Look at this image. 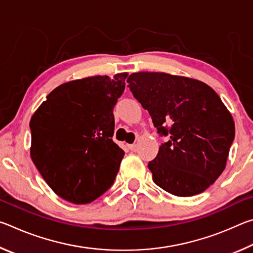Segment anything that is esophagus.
Segmentation results:
<instances>
[{"instance_id": "34e87169", "label": "esophagus", "mask_w": 253, "mask_h": 253, "mask_svg": "<svg viewBox=\"0 0 253 253\" xmlns=\"http://www.w3.org/2000/svg\"><path fill=\"white\" fill-rule=\"evenodd\" d=\"M136 147H137L136 144H129V145H128V148H129L130 151H135Z\"/></svg>"}]
</instances>
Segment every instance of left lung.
Returning a JSON list of instances; mask_svg holds the SVG:
<instances>
[{
	"instance_id": "1",
	"label": "left lung",
	"mask_w": 253,
	"mask_h": 253,
	"mask_svg": "<svg viewBox=\"0 0 253 253\" xmlns=\"http://www.w3.org/2000/svg\"><path fill=\"white\" fill-rule=\"evenodd\" d=\"M128 87L151 115L160 136H169L148 162L156 185L193 196L225 169L234 139L233 118L219 95L202 81L164 72H137Z\"/></svg>"
}]
</instances>
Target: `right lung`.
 Returning <instances> with one entry per match:
<instances>
[{"mask_svg": "<svg viewBox=\"0 0 253 253\" xmlns=\"http://www.w3.org/2000/svg\"><path fill=\"white\" fill-rule=\"evenodd\" d=\"M127 76L88 77L59 85L30 121L34 165L68 202L90 203L116 178L125 153L113 140L114 107Z\"/></svg>", "mask_w": 253, "mask_h": 253, "instance_id": "right-lung-1", "label": "right lung"}]
</instances>
